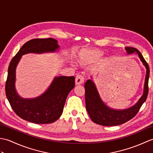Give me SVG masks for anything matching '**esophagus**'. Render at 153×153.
<instances>
[{
  "mask_svg": "<svg viewBox=\"0 0 153 153\" xmlns=\"http://www.w3.org/2000/svg\"><path fill=\"white\" fill-rule=\"evenodd\" d=\"M84 82V77L82 74L77 75L76 77V85H80Z\"/></svg>",
  "mask_w": 153,
  "mask_h": 153,
  "instance_id": "1",
  "label": "esophagus"
}]
</instances>
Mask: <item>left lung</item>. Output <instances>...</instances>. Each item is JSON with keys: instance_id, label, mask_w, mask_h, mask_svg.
<instances>
[{"instance_id": "8db88e82", "label": "left lung", "mask_w": 153, "mask_h": 153, "mask_svg": "<svg viewBox=\"0 0 153 153\" xmlns=\"http://www.w3.org/2000/svg\"><path fill=\"white\" fill-rule=\"evenodd\" d=\"M126 50L128 54H132L136 52L147 69L143 95L139 100L137 103L131 108L123 110H113L107 107L105 104L102 101L95 84L92 81L87 80L85 83L86 109L92 121L97 124L104 126H114L127 122L137 114L142 105L147 98L149 93V74H150L149 65L144 59L142 54L137 48L134 47H126Z\"/></svg>"}]
</instances>
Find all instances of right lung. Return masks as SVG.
I'll return each instance as SVG.
<instances>
[{
    "label": "right lung",
    "mask_w": 153,
    "mask_h": 153,
    "mask_svg": "<svg viewBox=\"0 0 153 153\" xmlns=\"http://www.w3.org/2000/svg\"><path fill=\"white\" fill-rule=\"evenodd\" d=\"M57 41L53 38L34 39L26 42L10 63L6 82V95L14 112L21 118L39 124L51 123L60 118L68 95L75 86L74 76L55 77L43 95L33 99L19 97L15 90L16 68L23 54L58 49Z\"/></svg>",
    "instance_id": "right-lung-1"
}]
</instances>
